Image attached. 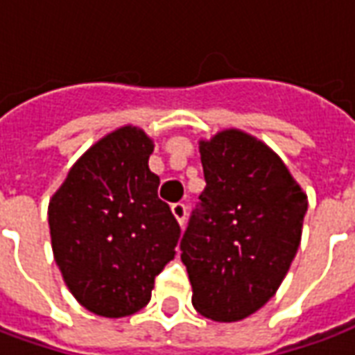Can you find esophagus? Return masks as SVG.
Segmentation results:
<instances>
[{
  "instance_id": "34e87169",
  "label": "esophagus",
  "mask_w": 355,
  "mask_h": 355,
  "mask_svg": "<svg viewBox=\"0 0 355 355\" xmlns=\"http://www.w3.org/2000/svg\"><path fill=\"white\" fill-rule=\"evenodd\" d=\"M171 211H173V215H175V218L178 220V224L182 226L186 220V213H188V209H186L184 203H173V205H171Z\"/></svg>"
}]
</instances>
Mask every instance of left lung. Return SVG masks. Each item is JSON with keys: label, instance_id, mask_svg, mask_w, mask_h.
Segmentation results:
<instances>
[{"label": "left lung", "instance_id": "1", "mask_svg": "<svg viewBox=\"0 0 355 355\" xmlns=\"http://www.w3.org/2000/svg\"><path fill=\"white\" fill-rule=\"evenodd\" d=\"M205 190L180 239L193 308L239 321L274 297L300 245L308 200L285 163L238 129L200 142Z\"/></svg>", "mask_w": 355, "mask_h": 355}]
</instances>
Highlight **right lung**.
<instances>
[{"label": "right lung", "instance_id": "obj_1", "mask_svg": "<svg viewBox=\"0 0 355 355\" xmlns=\"http://www.w3.org/2000/svg\"><path fill=\"white\" fill-rule=\"evenodd\" d=\"M152 152L146 132L125 125L73 163L49 203L55 261L76 300L96 315L139 312L175 259L180 226L157 198Z\"/></svg>", "mask_w": 355, "mask_h": 355}]
</instances>
